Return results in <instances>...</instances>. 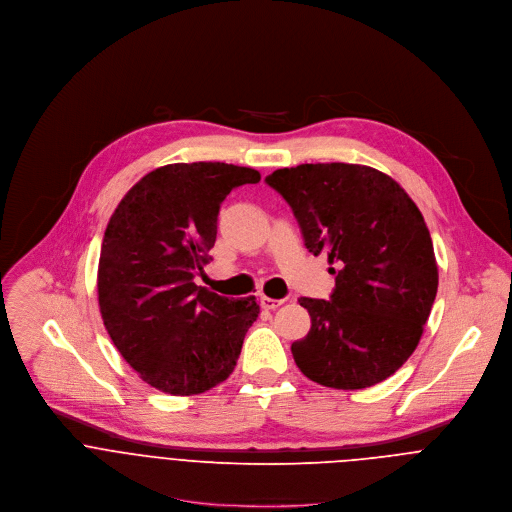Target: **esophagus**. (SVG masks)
Returning a JSON list of instances; mask_svg holds the SVG:
<instances>
[{"label": "esophagus", "instance_id": "34e87169", "mask_svg": "<svg viewBox=\"0 0 512 512\" xmlns=\"http://www.w3.org/2000/svg\"><path fill=\"white\" fill-rule=\"evenodd\" d=\"M282 302H284L282 298H270V296H260V304H262V309H266V311H274V309H278V306H280Z\"/></svg>", "mask_w": 512, "mask_h": 512}]
</instances>
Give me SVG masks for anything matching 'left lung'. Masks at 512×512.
I'll return each instance as SVG.
<instances>
[{"mask_svg": "<svg viewBox=\"0 0 512 512\" xmlns=\"http://www.w3.org/2000/svg\"><path fill=\"white\" fill-rule=\"evenodd\" d=\"M266 183L290 206L306 250L335 264L329 300H298L311 315V331L290 347L298 369L335 389L387 379L416 351L438 292L422 212L365 165L304 163Z\"/></svg>", "mask_w": 512, "mask_h": 512, "instance_id": "1", "label": "left lung"}]
</instances>
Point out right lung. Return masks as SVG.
I'll use <instances>...</instances> for the list:
<instances>
[{"label":"right lung","mask_w":512,"mask_h":512,"mask_svg":"<svg viewBox=\"0 0 512 512\" xmlns=\"http://www.w3.org/2000/svg\"><path fill=\"white\" fill-rule=\"evenodd\" d=\"M260 173L228 163H173L121 199L98 260V304L125 361L159 391L203 393L226 381L258 319L254 296L193 282L210 262L228 193Z\"/></svg>","instance_id":"1"}]
</instances>
